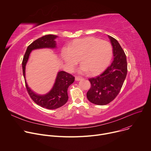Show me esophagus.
I'll use <instances>...</instances> for the list:
<instances>
[{"mask_svg":"<svg viewBox=\"0 0 151 151\" xmlns=\"http://www.w3.org/2000/svg\"><path fill=\"white\" fill-rule=\"evenodd\" d=\"M81 79H82V78H81V77H77V76L75 77V81H80Z\"/></svg>","mask_w":151,"mask_h":151,"instance_id":"esophagus-1","label":"esophagus"}]
</instances>
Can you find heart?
I'll return each mask as SVG.
<instances>
[{
  "mask_svg": "<svg viewBox=\"0 0 151 151\" xmlns=\"http://www.w3.org/2000/svg\"><path fill=\"white\" fill-rule=\"evenodd\" d=\"M112 56V47L108 41L95 37L79 39L70 45L64 46L61 57L69 71L74 70L80 61V74L90 72L96 75L103 72L108 65Z\"/></svg>",
  "mask_w": 151,
  "mask_h": 151,
  "instance_id": "heart-1",
  "label": "heart"
}]
</instances>
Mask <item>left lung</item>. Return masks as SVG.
Listing matches in <instances>:
<instances>
[{"instance_id": "obj_1", "label": "left lung", "mask_w": 151, "mask_h": 151, "mask_svg": "<svg viewBox=\"0 0 151 151\" xmlns=\"http://www.w3.org/2000/svg\"><path fill=\"white\" fill-rule=\"evenodd\" d=\"M112 46L114 60L101 75L89 79L91 88L87 93L88 100L97 105L111 102L119 93L127 73L125 54L119 42L108 35Z\"/></svg>"}]
</instances>
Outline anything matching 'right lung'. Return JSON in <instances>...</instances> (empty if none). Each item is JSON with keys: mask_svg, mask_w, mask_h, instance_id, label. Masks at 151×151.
<instances>
[{"mask_svg": "<svg viewBox=\"0 0 151 151\" xmlns=\"http://www.w3.org/2000/svg\"><path fill=\"white\" fill-rule=\"evenodd\" d=\"M57 37L56 35H48L33 42L27 47L22 62L23 76L29 96L37 104L48 109H57L66 103L68 100V89L74 82L75 77L64 71L58 72L51 90L45 94L40 95L35 93L29 87L26 79V66L32 51L42 48H56L57 44L55 39Z\"/></svg>", "mask_w": 151, "mask_h": 151, "instance_id": "obj_1", "label": "right lung"}]
</instances>
